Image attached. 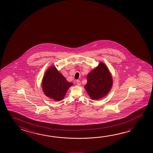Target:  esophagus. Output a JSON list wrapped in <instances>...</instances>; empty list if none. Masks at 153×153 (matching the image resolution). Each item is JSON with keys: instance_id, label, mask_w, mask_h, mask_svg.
<instances>
[{"instance_id": "34e87169", "label": "esophagus", "mask_w": 153, "mask_h": 153, "mask_svg": "<svg viewBox=\"0 0 153 153\" xmlns=\"http://www.w3.org/2000/svg\"><path fill=\"white\" fill-rule=\"evenodd\" d=\"M76 83L78 85H80V82L79 80H77V82H76Z\"/></svg>"}]
</instances>
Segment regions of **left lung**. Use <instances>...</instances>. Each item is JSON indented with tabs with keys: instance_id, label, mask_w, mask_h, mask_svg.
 Returning a JSON list of instances; mask_svg holds the SVG:
<instances>
[{
	"instance_id": "obj_1",
	"label": "left lung",
	"mask_w": 153,
	"mask_h": 153,
	"mask_svg": "<svg viewBox=\"0 0 153 153\" xmlns=\"http://www.w3.org/2000/svg\"><path fill=\"white\" fill-rule=\"evenodd\" d=\"M113 85V79L108 68L102 62L87 75L84 86L88 96L93 100H98L108 94Z\"/></svg>"
}]
</instances>
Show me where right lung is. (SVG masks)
Wrapping results in <instances>:
<instances>
[{
    "mask_svg": "<svg viewBox=\"0 0 153 153\" xmlns=\"http://www.w3.org/2000/svg\"><path fill=\"white\" fill-rule=\"evenodd\" d=\"M73 83L68 82L55 66L47 70L42 80V88L46 96L55 101H61Z\"/></svg>",
    "mask_w": 153,
    "mask_h": 153,
    "instance_id": "obj_1",
    "label": "right lung"
}]
</instances>
